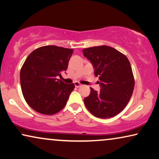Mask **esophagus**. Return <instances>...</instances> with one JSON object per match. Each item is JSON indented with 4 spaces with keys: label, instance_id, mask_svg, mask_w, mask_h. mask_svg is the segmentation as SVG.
Returning a JSON list of instances; mask_svg holds the SVG:
<instances>
[{
    "label": "esophagus",
    "instance_id": "34e87169",
    "mask_svg": "<svg viewBox=\"0 0 159 159\" xmlns=\"http://www.w3.org/2000/svg\"><path fill=\"white\" fill-rule=\"evenodd\" d=\"M74 85H75V86L76 87V88H79L80 86H81V84H80V83H79V82H75L74 83Z\"/></svg>",
    "mask_w": 159,
    "mask_h": 159
}]
</instances>
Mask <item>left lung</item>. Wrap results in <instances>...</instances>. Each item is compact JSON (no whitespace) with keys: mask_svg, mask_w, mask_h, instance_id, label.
<instances>
[{"mask_svg":"<svg viewBox=\"0 0 159 159\" xmlns=\"http://www.w3.org/2000/svg\"><path fill=\"white\" fill-rule=\"evenodd\" d=\"M83 54L93 65L101 86L100 92L91 88L90 95L84 100L85 106L96 117L115 116L124 109L134 91V78L129 59L107 46L85 48Z\"/></svg>","mask_w":159,"mask_h":159,"instance_id":"obj_1","label":"left lung"}]
</instances>
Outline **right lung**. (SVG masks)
<instances>
[{
    "label": "right lung",
    "mask_w": 159,
    "mask_h": 159,
    "mask_svg": "<svg viewBox=\"0 0 159 159\" xmlns=\"http://www.w3.org/2000/svg\"><path fill=\"white\" fill-rule=\"evenodd\" d=\"M72 48L46 46L34 50L20 69V80L25 101L33 109L45 115H53L65 107L75 88L58 76L66 70Z\"/></svg>",
    "instance_id": "add662e5"
}]
</instances>
